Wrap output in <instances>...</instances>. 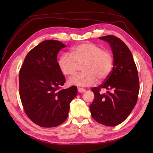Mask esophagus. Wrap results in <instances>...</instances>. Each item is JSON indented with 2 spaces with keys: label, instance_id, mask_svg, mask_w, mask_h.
<instances>
[{
  "label": "esophagus",
  "instance_id": "obj_1",
  "mask_svg": "<svg viewBox=\"0 0 153 153\" xmlns=\"http://www.w3.org/2000/svg\"><path fill=\"white\" fill-rule=\"evenodd\" d=\"M77 90H78V91L79 93H84V92L85 91V89L81 88V87H78V88H77Z\"/></svg>",
  "mask_w": 153,
  "mask_h": 153
}]
</instances>
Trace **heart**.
Segmentation results:
<instances>
[{
  "instance_id": "heart-1",
  "label": "heart",
  "mask_w": 153,
  "mask_h": 153,
  "mask_svg": "<svg viewBox=\"0 0 153 153\" xmlns=\"http://www.w3.org/2000/svg\"><path fill=\"white\" fill-rule=\"evenodd\" d=\"M62 73L65 76H73L82 66V73L69 79L70 85L89 87L97 79L107 78L113 68L112 54L108 51L91 43H85L72 48L71 54L64 53L58 61Z\"/></svg>"
}]
</instances>
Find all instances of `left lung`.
Segmentation results:
<instances>
[{"instance_id":"obj_1","label":"left lung","mask_w":153,"mask_h":153,"mask_svg":"<svg viewBox=\"0 0 153 153\" xmlns=\"http://www.w3.org/2000/svg\"><path fill=\"white\" fill-rule=\"evenodd\" d=\"M111 47L114 63L110 76L91 91L95 99L89 108L92 118L106 126H115L128 118L137 101L139 91L138 71L130 50L114 35L99 37ZM105 88L106 94H100Z\"/></svg>"}]
</instances>
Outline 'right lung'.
<instances>
[{
    "label": "right lung",
    "instance_id": "obj_1",
    "mask_svg": "<svg viewBox=\"0 0 153 153\" xmlns=\"http://www.w3.org/2000/svg\"><path fill=\"white\" fill-rule=\"evenodd\" d=\"M59 41L46 40L29 52L19 70V96L32 122L43 128L62 124L68 118L70 104L77 93L76 86L61 89L66 79L57 54L66 47Z\"/></svg>",
    "mask_w": 153,
    "mask_h": 153
}]
</instances>
